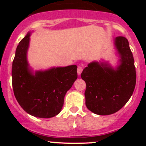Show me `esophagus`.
Returning a JSON list of instances; mask_svg holds the SVG:
<instances>
[{
	"instance_id": "esophagus-1",
	"label": "esophagus",
	"mask_w": 146,
	"mask_h": 146,
	"mask_svg": "<svg viewBox=\"0 0 146 146\" xmlns=\"http://www.w3.org/2000/svg\"><path fill=\"white\" fill-rule=\"evenodd\" d=\"M82 71V67H81V66H78V69H77L78 74L80 75L81 74Z\"/></svg>"
}]
</instances>
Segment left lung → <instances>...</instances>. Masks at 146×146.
I'll list each match as a JSON object with an SVG mask.
<instances>
[{"label": "left lung", "mask_w": 146, "mask_h": 146, "mask_svg": "<svg viewBox=\"0 0 146 146\" xmlns=\"http://www.w3.org/2000/svg\"><path fill=\"white\" fill-rule=\"evenodd\" d=\"M120 64L116 68L107 63L93 61L85 68L81 78L86 83L87 108L98 115H110L126 104L136 86L134 59L124 36L114 39Z\"/></svg>", "instance_id": "left-lung-1"}]
</instances>
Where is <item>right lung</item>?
<instances>
[{
    "instance_id": "obj_1",
    "label": "right lung",
    "mask_w": 146,
    "mask_h": 146,
    "mask_svg": "<svg viewBox=\"0 0 146 146\" xmlns=\"http://www.w3.org/2000/svg\"><path fill=\"white\" fill-rule=\"evenodd\" d=\"M29 32L17 46L12 67L15 97L30 115L51 118L59 114L64 97L78 78L77 66L51 68L33 73L28 64Z\"/></svg>"
}]
</instances>
